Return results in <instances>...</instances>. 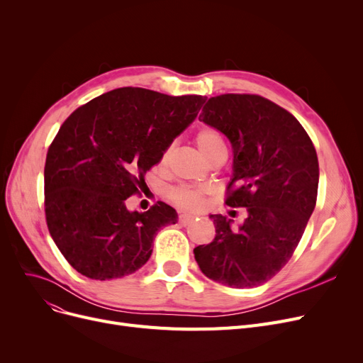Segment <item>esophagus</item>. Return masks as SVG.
Returning a JSON list of instances; mask_svg holds the SVG:
<instances>
[{
  "label": "esophagus",
  "mask_w": 363,
  "mask_h": 363,
  "mask_svg": "<svg viewBox=\"0 0 363 363\" xmlns=\"http://www.w3.org/2000/svg\"><path fill=\"white\" fill-rule=\"evenodd\" d=\"M193 220H194V216H191V215L182 213V215L178 216V222H179L181 225H188L189 222H193Z\"/></svg>",
  "instance_id": "34e87169"
}]
</instances>
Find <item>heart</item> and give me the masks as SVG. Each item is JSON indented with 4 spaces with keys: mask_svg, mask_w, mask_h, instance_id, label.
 Masks as SVG:
<instances>
[{
    "mask_svg": "<svg viewBox=\"0 0 363 363\" xmlns=\"http://www.w3.org/2000/svg\"><path fill=\"white\" fill-rule=\"evenodd\" d=\"M194 143L201 157L206 162L219 155V152H226L222 133L213 126H204L199 129L194 137ZM169 155L170 148H167L162 155L160 164H164L167 162ZM169 199L181 208H186V211H199V208H201L206 203V191L201 188L194 186H177L169 193Z\"/></svg>",
    "mask_w": 363,
    "mask_h": 363,
    "instance_id": "b5f03b06",
    "label": "heart"
}]
</instances>
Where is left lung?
<instances>
[{
    "label": "left lung",
    "mask_w": 363,
    "mask_h": 363,
    "mask_svg": "<svg viewBox=\"0 0 363 363\" xmlns=\"http://www.w3.org/2000/svg\"><path fill=\"white\" fill-rule=\"evenodd\" d=\"M199 119L231 141L234 175L225 203L249 215L238 230L226 216L211 215L216 237L196 247L194 257L207 278L257 287L291 259L316 206L315 145L290 111L256 94L216 95Z\"/></svg>",
    "instance_id": "1"
}]
</instances>
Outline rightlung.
<instances>
[{
  "label": "right lung",
  "mask_w": 363,
  "mask_h": 363,
  "mask_svg": "<svg viewBox=\"0 0 363 363\" xmlns=\"http://www.w3.org/2000/svg\"><path fill=\"white\" fill-rule=\"evenodd\" d=\"M203 95L125 86L76 108L52 140L44 169L48 231L73 269L91 279L122 278L151 256L162 226L177 212L157 201L129 212L147 170L191 123Z\"/></svg>",
  "instance_id": "obj_1"
}]
</instances>
